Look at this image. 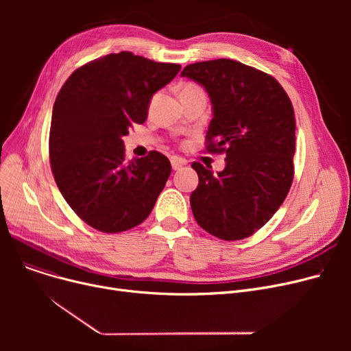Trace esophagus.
I'll list each match as a JSON object with an SVG mask.
<instances>
[{
    "mask_svg": "<svg viewBox=\"0 0 351 351\" xmlns=\"http://www.w3.org/2000/svg\"><path fill=\"white\" fill-rule=\"evenodd\" d=\"M171 163H172V169H173V171H179V169L183 168V166L188 165V162H186L185 159L176 158V156H173V158L171 159Z\"/></svg>",
    "mask_w": 351,
    "mask_h": 351,
    "instance_id": "34e87169",
    "label": "esophagus"
}]
</instances>
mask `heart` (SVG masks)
I'll return each mask as SVG.
<instances>
[{
    "instance_id": "heart-1",
    "label": "heart",
    "mask_w": 351,
    "mask_h": 351,
    "mask_svg": "<svg viewBox=\"0 0 351 351\" xmlns=\"http://www.w3.org/2000/svg\"><path fill=\"white\" fill-rule=\"evenodd\" d=\"M197 86L196 85H192V84H188V85H185L183 86V89H182V92H185V90H192V89H196Z\"/></svg>"
}]
</instances>
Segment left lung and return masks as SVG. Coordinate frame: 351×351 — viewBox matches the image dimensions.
I'll use <instances>...</instances> for the list:
<instances>
[{"instance_id": "left-lung-1", "label": "left lung", "mask_w": 351, "mask_h": 351, "mask_svg": "<svg viewBox=\"0 0 351 351\" xmlns=\"http://www.w3.org/2000/svg\"><path fill=\"white\" fill-rule=\"evenodd\" d=\"M182 77L205 88L212 104L208 152H225L222 172L192 163L199 185L191 208L202 229L222 241H241L265 226L293 180L296 122L282 85L233 60L191 64Z\"/></svg>"}]
</instances>
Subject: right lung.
<instances>
[{"label": "right lung", "mask_w": 351, "mask_h": 351, "mask_svg": "<svg viewBox=\"0 0 351 351\" xmlns=\"http://www.w3.org/2000/svg\"><path fill=\"white\" fill-rule=\"evenodd\" d=\"M180 71L122 51L85 64L55 99L49 160L66 204L85 223L118 233L142 223L171 175V162L151 151L125 160L122 136L147 118L155 92Z\"/></svg>", "instance_id": "1"}]
</instances>
